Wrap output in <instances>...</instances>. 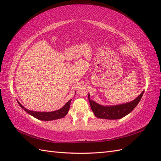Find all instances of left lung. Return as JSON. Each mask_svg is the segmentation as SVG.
<instances>
[{
  "instance_id": "1",
  "label": "left lung",
  "mask_w": 161,
  "mask_h": 161,
  "mask_svg": "<svg viewBox=\"0 0 161 161\" xmlns=\"http://www.w3.org/2000/svg\"><path fill=\"white\" fill-rule=\"evenodd\" d=\"M143 93L144 91L142 92L141 94L134 100L130 102L129 103L111 106V107H104V106L98 104L95 102L91 100L89 95H88V100H89L92 111L97 118L108 119H117L125 117L135 108L139 102L141 101Z\"/></svg>"
}]
</instances>
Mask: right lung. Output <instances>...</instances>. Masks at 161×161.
<instances>
[{
    "instance_id": "right-lung-1",
    "label": "right lung",
    "mask_w": 161,
    "mask_h": 161,
    "mask_svg": "<svg viewBox=\"0 0 161 161\" xmlns=\"http://www.w3.org/2000/svg\"><path fill=\"white\" fill-rule=\"evenodd\" d=\"M71 100H70L68 101L67 103L64 106V107H62L61 109H59V110L53 111V112H36V111H29L24 107H23V106L20 104L18 101L17 102H18L20 107H21L24 111H25L30 115H32L33 117H35V118L38 119H41V120L50 121V120H53V119H57L64 118V116L68 114V111H69Z\"/></svg>"
}]
</instances>
